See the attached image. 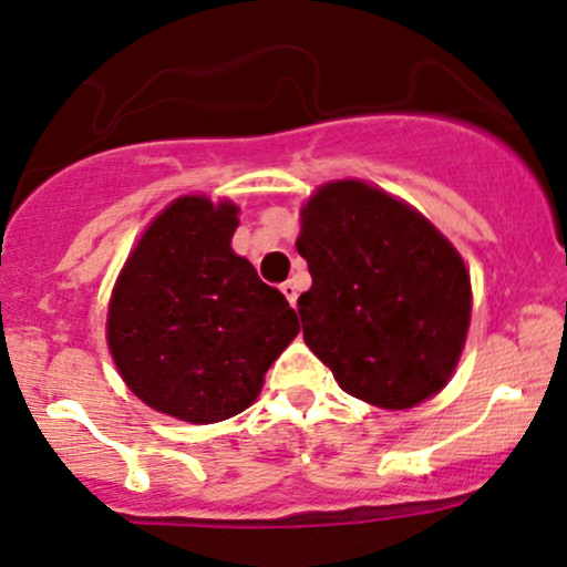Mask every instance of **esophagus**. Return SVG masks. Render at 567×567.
I'll use <instances>...</instances> for the list:
<instances>
[{
  "mask_svg": "<svg viewBox=\"0 0 567 567\" xmlns=\"http://www.w3.org/2000/svg\"><path fill=\"white\" fill-rule=\"evenodd\" d=\"M279 290H282V296L288 298V303L292 306V309H296V301H298V288H296V282H290V279H288V282L279 285Z\"/></svg>",
  "mask_w": 567,
  "mask_h": 567,
  "instance_id": "esophagus-1",
  "label": "esophagus"
}]
</instances>
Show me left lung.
<instances>
[{
	"label": "left lung",
	"mask_w": 567,
	"mask_h": 567,
	"mask_svg": "<svg viewBox=\"0 0 567 567\" xmlns=\"http://www.w3.org/2000/svg\"><path fill=\"white\" fill-rule=\"evenodd\" d=\"M296 248L311 275L298 298L303 340L346 393L412 409L449 383L473 292L425 216L372 184L330 182L303 206Z\"/></svg>",
	"instance_id": "1"
}]
</instances>
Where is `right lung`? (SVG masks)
<instances>
[{"mask_svg": "<svg viewBox=\"0 0 567 567\" xmlns=\"http://www.w3.org/2000/svg\"><path fill=\"white\" fill-rule=\"evenodd\" d=\"M237 206L184 195L145 229L107 309V346L136 399L208 425L258 399L298 317L231 250Z\"/></svg>", "mask_w": 567, "mask_h": 567, "instance_id": "right-lung-1", "label": "right lung"}]
</instances>
